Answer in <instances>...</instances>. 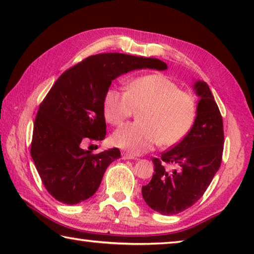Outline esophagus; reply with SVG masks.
<instances>
[{
  "instance_id": "34e87169",
  "label": "esophagus",
  "mask_w": 254,
  "mask_h": 254,
  "mask_svg": "<svg viewBox=\"0 0 254 254\" xmlns=\"http://www.w3.org/2000/svg\"><path fill=\"white\" fill-rule=\"evenodd\" d=\"M122 159H124V160H128V159H130V160H134V159H136V157H134L133 154L128 153V152H123Z\"/></svg>"
}]
</instances>
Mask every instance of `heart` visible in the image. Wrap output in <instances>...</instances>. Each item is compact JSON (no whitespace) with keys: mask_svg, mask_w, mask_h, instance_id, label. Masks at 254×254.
I'll list each match as a JSON object with an SVG mask.
<instances>
[{"mask_svg":"<svg viewBox=\"0 0 254 254\" xmlns=\"http://www.w3.org/2000/svg\"><path fill=\"white\" fill-rule=\"evenodd\" d=\"M141 122L128 123L111 136L115 147L140 154L157 144L173 145L182 141L194 124L196 101L191 94L161 74L137 77L127 85V92L110 88L103 102V113L112 126H120L133 114Z\"/></svg>","mask_w":254,"mask_h":254,"instance_id":"b5f03b06","label":"heart"}]
</instances>
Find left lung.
<instances>
[{"label":"left lung","instance_id":"8db88e82","mask_svg":"<svg viewBox=\"0 0 254 254\" xmlns=\"http://www.w3.org/2000/svg\"><path fill=\"white\" fill-rule=\"evenodd\" d=\"M199 96L197 115L187 135L160 158H152V179L142 186V196L149 207L163 215H175L194 205L220 169L224 144L223 120L208 85L197 80ZM166 163L177 170L168 172Z\"/></svg>","mask_w":254,"mask_h":254}]
</instances>
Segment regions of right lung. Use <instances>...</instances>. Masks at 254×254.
Returning a JSON list of instances; mask_svg holds the SVG:
<instances>
[{
  "instance_id": "1",
  "label": "right lung",
  "mask_w": 254,
  "mask_h": 254,
  "mask_svg": "<svg viewBox=\"0 0 254 254\" xmlns=\"http://www.w3.org/2000/svg\"><path fill=\"white\" fill-rule=\"evenodd\" d=\"M165 70L156 58L98 54L70 67L56 80L41 102L33 126L31 157L49 194L67 205L92 197L118 148L93 154L81 148L106 135L103 102L112 80L131 70Z\"/></svg>"
}]
</instances>
